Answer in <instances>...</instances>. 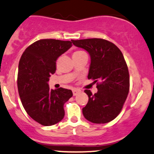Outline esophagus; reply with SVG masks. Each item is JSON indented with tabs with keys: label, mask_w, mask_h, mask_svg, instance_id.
Segmentation results:
<instances>
[{
	"label": "esophagus",
	"mask_w": 154,
	"mask_h": 154,
	"mask_svg": "<svg viewBox=\"0 0 154 154\" xmlns=\"http://www.w3.org/2000/svg\"><path fill=\"white\" fill-rule=\"evenodd\" d=\"M80 92H81V90H78V89H73V90H72V94H73L74 96L78 95L79 93H80Z\"/></svg>",
	"instance_id": "esophagus-1"
}]
</instances>
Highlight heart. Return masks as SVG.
Here are the masks:
<instances>
[{"label":"heart","instance_id":"heart-1","mask_svg":"<svg viewBox=\"0 0 154 154\" xmlns=\"http://www.w3.org/2000/svg\"><path fill=\"white\" fill-rule=\"evenodd\" d=\"M83 52V51H75V52L73 53V55H75V54H80V53Z\"/></svg>","mask_w":154,"mask_h":154}]
</instances>
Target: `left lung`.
Returning <instances> with one entry per match:
<instances>
[{
  "label": "left lung",
  "mask_w": 154,
  "mask_h": 154,
  "mask_svg": "<svg viewBox=\"0 0 154 154\" xmlns=\"http://www.w3.org/2000/svg\"><path fill=\"white\" fill-rule=\"evenodd\" d=\"M74 45L90 54L88 79L97 83V92L85 90L88 103L84 117L94 123H106L120 114L129 92V73L123 54L115 44L103 39L73 40Z\"/></svg>",
  "instance_id": "left-lung-1"
}]
</instances>
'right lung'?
<instances>
[{"label": "right lung", "mask_w": 154, "mask_h": 154, "mask_svg": "<svg viewBox=\"0 0 154 154\" xmlns=\"http://www.w3.org/2000/svg\"><path fill=\"white\" fill-rule=\"evenodd\" d=\"M71 46L70 41L40 39L29 45L20 59L17 88L21 102L28 115L45 126L64 118V104L72 96L70 90H50L48 84L57 69L58 57Z\"/></svg>", "instance_id": "obj_1"}]
</instances>
